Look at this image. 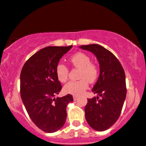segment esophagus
Here are the masks:
<instances>
[{
    "label": "esophagus",
    "mask_w": 146,
    "mask_h": 146,
    "mask_svg": "<svg viewBox=\"0 0 146 146\" xmlns=\"http://www.w3.org/2000/svg\"><path fill=\"white\" fill-rule=\"evenodd\" d=\"M73 100H74V101H76V100H78V98L77 96H75V95H73Z\"/></svg>",
    "instance_id": "34e87169"
}]
</instances>
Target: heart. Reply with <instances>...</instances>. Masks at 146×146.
Instances as JSON below:
<instances>
[{
	"label": "heart",
	"instance_id": "1",
	"mask_svg": "<svg viewBox=\"0 0 146 146\" xmlns=\"http://www.w3.org/2000/svg\"><path fill=\"white\" fill-rule=\"evenodd\" d=\"M70 62L73 67L80 70L78 81H71L64 87L66 93L73 95H81L87 89L88 82L93 83L98 77L99 69L94 63L90 62L89 56L84 53H75L70 58ZM56 75L59 81L64 82L68 77V69L63 64H58L56 66Z\"/></svg>",
	"mask_w": 146,
	"mask_h": 146
}]
</instances>
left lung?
<instances>
[{
  "mask_svg": "<svg viewBox=\"0 0 146 146\" xmlns=\"http://www.w3.org/2000/svg\"><path fill=\"white\" fill-rule=\"evenodd\" d=\"M80 47L92 52L100 64V76L92 89L98 97L88 99L84 110L88 125L97 131H104L110 128L121 114L126 97L125 72L115 55L101 45Z\"/></svg>",
  "mask_w": 146,
  "mask_h": 146,
  "instance_id": "8db88e82",
  "label": "left lung"
}]
</instances>
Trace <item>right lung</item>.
<instances>
[{"mask_svg": "<svg viewBox=\"0 0 146 146\" xmlns=\"http://www.w3.org/2000/svg\"><path fill=\"white\" fill-rule=\"evenodd\" d=\"M72 46L45 47L30 57L22 68V101L33 123L48 133L62 128L67 116L66 106L73 101L70 94L55 98L62 89L56 66Z\"/></svg>", "mask_w": 146, "mask_h": 146, "instance_id": "1", "label": "right lung"}]
</instances>
